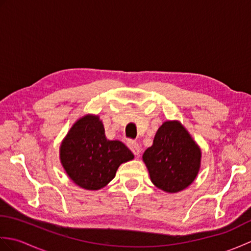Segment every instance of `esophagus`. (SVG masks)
Segmentation results:
<instances>
[{
	"label": "esophagus",
	"instance_id": "obj_1",
	"mask_svg": "<svg viewBox=\"0 0 251 251\" xmlns=\"http://www.w3.org/2000/svg\"><path fill=\"white\" fill-rule=\"evenodd\" d=\"M127 146H128V148L130 149L131 152L135 154V155H139V154H140V146L138 145L137 142L129 140L128 142H127Z\"/></svg>",
	"mask_w": 251,
	"mask_h": 251
}]
</instances>
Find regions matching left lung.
Returning <instances> with one entry per match:
<instances>
[{
  "label": "left lung",
  "mask_w": 251,
  "mask_h": 251,
  "mask_svg": "<svg viewBox=\"0 0 251 251\" xmlns=\"http://www.w3.org/2000/svg\"><path fill=\"white\" fill-rule=\"evenodd\" d=\"M152 183L166 193L188 188L199 175L201 151L179 121L159 126L153 145L142 155Z\"/></svg>",
  "instance_id": "obj_1"
}]
</instances>
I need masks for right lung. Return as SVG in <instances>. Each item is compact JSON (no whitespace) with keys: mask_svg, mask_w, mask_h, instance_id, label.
Here are the masks:
<instances>
[{"mask_svg":"<svg viewBox=\"0 0 251 251\" xmlns=\"http://www.w3.org/2000/svg\"><path fill=\"white\" fill-rule=\"evenodd\" d=\"M60 163L74 183L90 191L102 189L115 177L120 165L134 159V154L120 140H109L98 115L78 119L59 149Z\"/></svg>","mask_w":251,"mask_h":251,"instance_id":"1","label":"right lung"}]
</instances>
